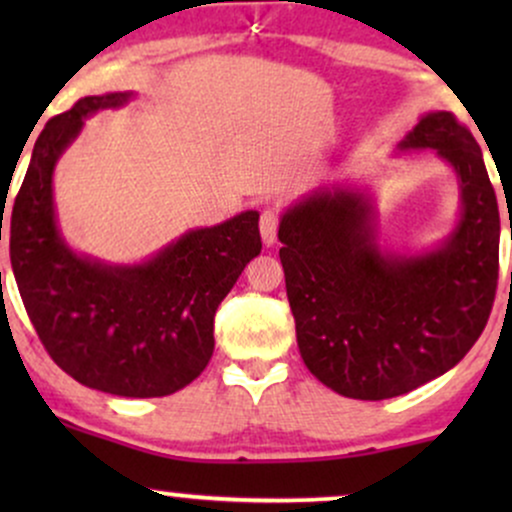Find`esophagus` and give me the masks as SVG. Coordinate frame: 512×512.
Instances as JSON below:
<instances>
[{"label": "esophagus", "mask_w": 512, "mask_h": 512, "mask_svg": "<svg viewBox=\"0 0 512 512\" xmlns=\"http://www.w3.org/2000/svg\"><path fill=\"white\" fill-rule=\"evenodd\" d=\"M276 231H279V214L274 209H264L260 216V233H262V243L267 248H272L276 243Z\"/></svg>", "instance_id": "1"}]
</instances>
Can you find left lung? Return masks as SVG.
Segmentation results:
<instances>
[{"instance_id": "left-lung-1", "label": "left lung", "mask_w": 512, "mask_h": 512, "mask_svg": "<svg viewBox=\"0 0 512 512\" xmlns=\"http://www.w3.org/2000/svg\"><path fill=\"white\" fill-rule=\"evenodd\" d=\"M397 149H433L457 175L460 219L436 248H380L373 195L358 187H320L279 223L303 363L330 390L370 402L457 366L484 332L498 286L501 216L472 132L436 110Z\"/></svg>"}]
</instances>
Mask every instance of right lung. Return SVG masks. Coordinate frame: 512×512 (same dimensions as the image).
<instances>
[{"label":"right lung","instance_id":"1","mask_svg":"<svg viewBox=\"0 0 512 512\" xmlns=\"http://www.w3.org/2000/svg\"><path fill=\"white\" fill-rule=\"evenodd\" d=\"M129 98V91L86 96L45 125L11 209L9 255L52 361L76 383L142 399L173 395L207 368L216 308L262 240L260 214L243 211L187 231L139 264H108L69 248L57 226L52 173L86 117Z\"/></svg>","mask_w":512,"mask_h":512}]
</instances>
